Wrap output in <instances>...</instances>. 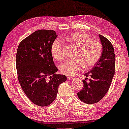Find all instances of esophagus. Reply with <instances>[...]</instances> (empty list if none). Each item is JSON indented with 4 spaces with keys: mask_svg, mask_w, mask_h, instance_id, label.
I'll use <instances>...</instances> for the list:
<instances>
[{
    "mask_svg": "<svg viewBox=\"0 0 129 129\" xmlns=\"http://www.w3.org/2000/svg\"><path fill=\"white\" fill-rule=\"evenodd\" d=\"M67 79H68V80H73L74 79L72 78V77H71V76H67Z\"/></svg>",
    "mask_w": 129,
    "mask_h": 129,
    "instance_id": "esophagus-1",
    "label": "esophagus"
}]
</instances>
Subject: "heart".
I'll return each mask as SVG.
<instances>
[{"mask_svg": "<svg viewBox=\"0 0 129 129\" xmlns=\"http://www.w3.org/2000/svg\"><path fill=\"white\" fill-rule=\"evenodd\" d=\"M66 40L77 48L75 53V60L65 61L60 66V71L62 74L74 76L83 70L90 69L96 64L102 53V45L97 40H92L91 37L83 31H79L71 34ZM51 54L57 61L63 58L62 43L56 40L51 48Z\"/></svg>", "mask_w": 129, "mask_h": 129, "instance_id": "b5f03b06", "label": "heart"}]
</instances>
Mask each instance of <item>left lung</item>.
<instances>
[{
    "label": "left lung",
    "mask_w": 129,
    "mask_h": 129,
    "mask_svg": "<svg viewBox=\"0 0 129 129\" xmlns=\"http://www.w3.org/2000/svg\"><path fill=\"white\" fill-rule=\"evenodd\" d=\"M102 45V53L99 61L89 72L84 76H90L83 80V88L77 93L81 101L87 104L96 103L105 96L109 91L115 73V59L113 46L108 39L99 34Z\"/></svg>",
    "instance_id": "1"
}]
</instances>
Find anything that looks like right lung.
I'll list each match as a JSON object with an SVG mask.
<instances>
[{
	"mask_svg": "<svg viewBox=\"0 0 129 129\" xmlns=\"http://www.w3.org/2000/svg\"><path fill=\"white\" fill-rule=\"evenodd\" d=\"M57 35L54 30H40L22 40L16 55L18 78L27 98L35 105H50L57 96L58 87L67 80L57 75L51 48Z\"/></svg>",
	"mask_w": 129,
	"mask_h": 129,
	"instance_id": "obj_1",
	"label": "right lung"
}]
</instances>
